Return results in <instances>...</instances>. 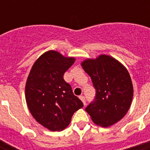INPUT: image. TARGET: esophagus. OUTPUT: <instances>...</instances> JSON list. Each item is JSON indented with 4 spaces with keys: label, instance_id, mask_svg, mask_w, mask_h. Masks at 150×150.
Returning <instances> with one entry per match:
<instances>
[{
    "label": "esophagus",
    "instance_id": "esophagus-1",
    "mask_svg": "<svg viewBox=\"0 0 150 150\" xmlns=\"http://www.w3.org/2000/svg\"><path fill=\"white\" fill-rule=\"evenodd\" d=\"M79 98H80V100H81L82 101V103H83V104L86 105V98H85V96H80Z\"/></svg>",
    "mask_w": 150,
    "mask_h": 150
}]
</instances>
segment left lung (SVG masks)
I'll return each instance as SVG.
<instances>
[{"label":"left lung","mask_w":150,"mask_h":150,"mask_svg":"<svg viewBox=\"0 0 150 150\" xmlns=\"http://www.w3.org/2000/svg\"><path fill=\"white\" fill-rule=\"evenodd\" d=\"M81 65L96 89L95 99L86 111L97 125L109 127L117 123L128 112L132 100L133 86L128 70L106 54L86 59Z\"/></svg>","instance_id":"1"}]
</instances>
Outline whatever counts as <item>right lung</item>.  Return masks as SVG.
Here are the masks:
<instances>
[{"label":"right lung","instance_id":"obj_1","mask_svg":"<svg viewBox=\"0 0 150 150\" xmlns=\"http://www.w3.org/2000/svg\"><path fill=\"white\" fill-rule=\"evenodd\" d=\"M75 61V57L49 50L36 60L27 78L25 100L29 111L38 123L53 132L64 129L74 113L83 107L63 78Z\"/></svg>","mask_w":150,"mask_h":150}]
</instances>
